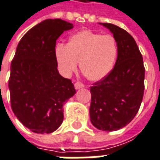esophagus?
<instances>
[{"instance_id": "obj_1", "label": "esophagus", "mask_w": 160, "mask_h": 160, "mask_svg": "<svg viewBox=\"0 0 160 160\" xmlns=\"http://www.w3.org/2000/svg\"><path fill=\"white\" fill-rule=\"evenodd\" d=\"M74 88H75L76 90H78V89L84 88V85L82 83H80V82H76V83L74 84Z\"/></svg>"}]
</instances>
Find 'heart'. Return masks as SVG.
I'll list each match as a JSON object with an SVG mask.
<instances>
[{
    "mask_svg": "<svg viewBox=\"0 0 160 160\" xmlns=\"http://www.w3.org/2000/svg\"><path fill=\"white\" fill-rule=\"evenodd\" d=\"M118 53V44L113 36L90 30L73 33L68 44L60 42L53 48L58 68L64 76H68L75 69L79 61L80 68L91 80H101L111 72Z\"/></svg>",
    "mask_w": 160,
    "mask_h": 160,
    "instance_id": "1",
    "label": "heart"
}]
</instances>
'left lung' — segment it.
<instances>
[{"mask_svg":"<svg viewBox=\"0 0 160 160\" xmlns=\"http://www.w3.org/2000/svg\"><path fill=\"white\" fill-rule=\"evenodd\" d=\"M113 34L119 53L111 72L90 88V120L97 129L117 131L137 114L144 95L145 68L133 37L111 23H99Z\"/></svg>","mask_w":160,"mask_h":160,"instance_id":"1","label":"left lung"}]
</instances>
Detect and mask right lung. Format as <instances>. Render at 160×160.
<instances>
[{"label": "right lung", "instance_id": "add662e5", "mask_svg": "<svg viewBox=\"0 0 160 160\" xmlns=\"http://www.w3.org/2000/svg\"><path fill=\"white\" fill-rule=\"evenodd\" d=\"M73 25L48 19L21 39L10 67L11 107L22 125L36 133H51L63 121V105L75 94L71 80L59 73L53 55L58 38Z\"/></svg>", "mask_w": 160, "mask_h": 160}]
</instances>
